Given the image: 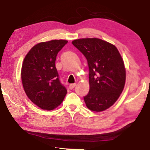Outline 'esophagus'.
<instances>
[{
	"instance_id": "esophagus-1",
	"label": "esophagus",
	"mask_w": 150,
	"mask_h": 150,
	"mask_svg": "<svg viewBox=\"0 0 150 150\" xmlns=\"http://www.w3.org/2000/svg\"><path fill=\"white\" fill-rule=\"evenodd\" d=\"M76 84H71L69 85V88L70 90H72L73 88L76 86Z\"/></svg>"
}]
</instances>
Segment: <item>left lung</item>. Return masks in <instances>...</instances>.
Instances as JSON below:
<instances>
[{
  "label": "left lung",
  "mask_w": 150,
  "mask_h": 150,
  "mask_svg": "<svg viewBox=\"0 0 150 150\" xmlns=\"http://www.w3.org/2000/svg\"><path fill=\"white\" fill-rule=\"evenodd\" d=\"M86 58L90 90L84 97L87 108L94 112L109 108L123 91L126 82L124 61L115 46L99 38L72 42Z\"/></svg>",
  "instance_id": "8db88e82"
}]
</instances>
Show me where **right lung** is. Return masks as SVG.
Instances as JSON below:
<instances>
[{"instance_id": "right-lung-1", "label": "right lung", "mask_w": 150, "mask_h": 150, "mask_svg": "<svg viewBox=\"0 0 150 150\" xmlns=\"http://www.w3.org/2000/svg\"><path fill=\"white\" fill-rule=\"evenodd\" d=\"M67 43V40H53L37 44L24 59L21 70L24 90L29 99L42 110L56 108L67 93L55 66L58 53Z\"/></svg>"}]
</instances>
